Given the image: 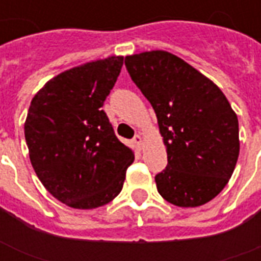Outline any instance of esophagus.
<instances>
[{
    "label": "esophagus",
    "instance_id": "obj_1",
    "mask_svg": "<svg viewBox=\"0 0 261 261\" xmlns=\"http://www.w3.org/2000/svg\"><path fill=\"white\" fill-rule=\"evenodd\" d=\"M133 141H134V144H136L137 147L140 148L141 147V142H142V137L140 136V134H137L136 137H134V138H133Z\"/></svg>",
    "mask_w": 261,
    "mask_h": 261
}]
</instances>
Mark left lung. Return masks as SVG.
<instances>
[{
  "label": "left lung",
  "instance_id": "8db88e82",
  "mask_svg": "<svg viewBox=\"0 0 261 261\" xmlns=\"http://www.w3.org/2000/svg\"><path fill=\"white\" fill-rule=\"evenodd\" d=\"M125 68L155 110L168 165L155 176L161 196L198 207L218 196L239 156V123L218 86L162 50L128 56Z\"/></svg>",
  "mask_w": 261,
  "mask_h": 261
}]
</instances>
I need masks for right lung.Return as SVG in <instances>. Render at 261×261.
Instances as JSON below:
<instances>
[{
  "instance_id": "1",
  "label": "right lung",
  "mask_w": 261,
  "mask_h": 261,
  "mask_svg": "<svg viewBox=\"0 0 261 261\" xmlns=\"http://www.w3.org/2000/svg\"><path fill=\"white\" fill-rule=\"evenodd\" d=\"M121 65L123 57L113 56L75 67L32 99L25 123L32 166L47 192L69 207L112 201L134 161L102 110Z\"/></svg>"
}]
</instances>
